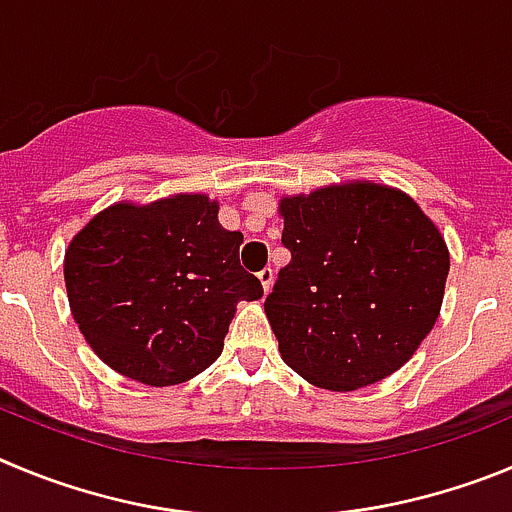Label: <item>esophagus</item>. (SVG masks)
Returning <instances> with one entry per match:
<instances>
[{
    "mask_svg": "<svg viewBox=\"0 0 512 512\" xmlns=\"http://www.w3.org/2000/svg\"><path fill=\"white\" fill-rule=\"evenodd\" d=\"M257 278H260L262 290H265V293H270V288H273V280H275L273 267H265V270H260V273H257Z\"/></svg>",
    "mask_w": 512,
    "mask_h": 512,
    "instance_id": "esophagus-1",
    "label": "esophagus"
}]
</instances>
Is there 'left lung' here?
Segmentation results:
<instances>
[{
	"label": "left lung",
	"instance_id": "obj_1",
	"mask_svg": "<svg viewBox=\"0 0 512 512\" xmlns=\"http://www.w3.org/2000/svg\"><path fill=\"white\" fill-rule=\"evenodd\" d=\"M290 262L265 298L285 365L316 388L393 375L439 319L449 247L421 206L372 181L283 196Z\"/></svg>",
	"mask_w": 512,
	"mask_h": 512
}]
</instances>
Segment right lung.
Masks as SVG:
<instances>
[{
    "instance_id": "obj_1",
    "label": "right lung",
    "mask_w": 512,
    "mask_h": 512,
    "mask_svg": "<svg viewBox=\"0 0 512 512\" xmlns=\"http://www.w3.org/2000/svg\"><path fill=\"white\" fill-rule=\"evenodd\" d=\"M239 245L206 193L117 201L66 250L73 321L119 375L150 388L191 380L222 354L237 303L262 298Z\"/></svg>"
}]
</instances>
